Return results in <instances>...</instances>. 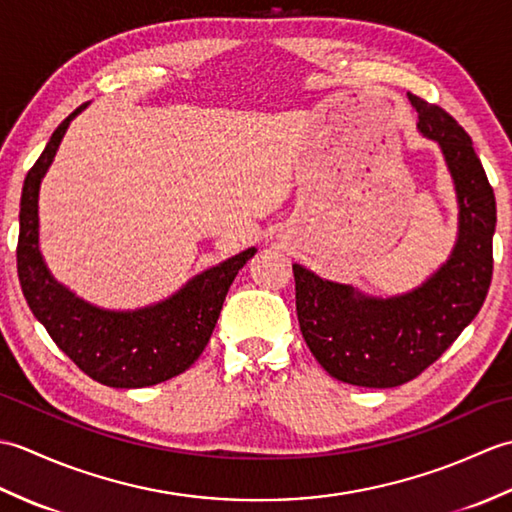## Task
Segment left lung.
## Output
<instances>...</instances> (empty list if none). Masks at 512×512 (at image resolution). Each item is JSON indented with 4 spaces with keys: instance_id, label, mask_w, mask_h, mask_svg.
Masks as SVG:
<instances>
[{
    "instance_id": "obj_1",
    "label": "left lung",
    "mask_w": 512,
    "mask_h": 512,
    "mask_svg": "<svg viewBox=\"0 0 512 512\" xmlns=\"http://www.w3.org/2000/svg\"><path fill=\"white\" fill-rule=\"evenodd\" d=\"M422 136L436 140L458 193V242L422 286L378 299L352 286L321 279L295 264L301 334L321 367L358 387H398L436 363L480 312L493 277L495 193L453 116L416 94Z\"/></svg>"
}]
</instances>
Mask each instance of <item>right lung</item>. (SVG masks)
Here are the masks:
<instances>
[{"label": "right lung", "instance_id": "1", "mask_svg": "<svg viewBox=\"0 0 512 512\" xmlns=\"http://www.w3.org/2000/svg\"><path fill=\"white\" fill-rule=\"evenodd\" d=\"M83 107L88 103L54 129L24 180L17 242L19 284L32 314L52 341L96 383L121 389L158 385L198 361L211 339L228 288L257 248H246L195 275L169 299L132 312L96 308L61 286L50 275L39 250V187L65 129Z\"/></svg>", "mask_w": 512, "mask_h": 512}]
</instances>
